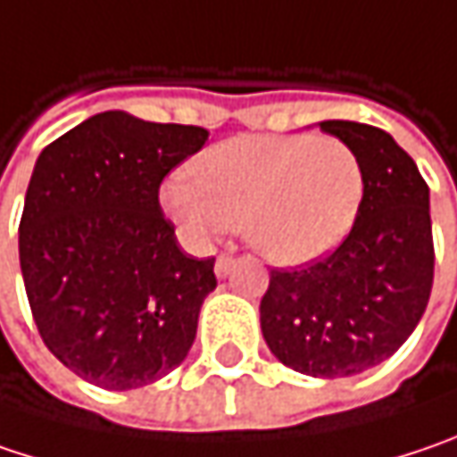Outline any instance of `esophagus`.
Segmentation results:
<instances>
[{
    "label": "esophagus",
    "mask_w": 457,
    "mask_h": 457,
    "mask_svg": "<svg viewBox=\"0 0 457 457\" xmlns=\"http://www.w3.org/2000/svg\"><path fill=\"white\" fill-rule=\"evenodd\" d=\"M229 269H232V255L222 253L217 258V263H214V274H217L220 279H225L229 274Z\"/></svg>",
    "instance_id": "obj_1"
}]
</instances>
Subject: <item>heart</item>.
Returning a JSON list of instances; mask_svg holds the SVG:
<instances>
[{
    "mask_svg": "<svg viewBox=\"0 0 457 457\" xmlns=\"http://www.w3.org/2000/svg\"><path fill=\"white\" fill-rule=\"evenodd\" d=\"M364 196L360 154L338 137H235L206 149L194 175L175 173L160 204L178 229L206 243L243 228L277 266L331 253L352 229Z\"/></svg>",
    "mask_w": 457,
    "mask_h": 457,
    "instance_id": "obj_1",
    "label": "heart"
}]
</instances>
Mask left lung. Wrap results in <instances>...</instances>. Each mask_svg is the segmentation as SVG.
Wrapping results in <instances>:
<instances>
[{"label":"left lung","instance_id":"left-lung-1","mask_svg":"<svg viewBox=\"0 0 457 457\" xmlns=\"http://www.w3.org/2000/svg\"><path fill=\"white\" fill-rule=\"evenodd\" d=\"M360 154L364 196L334 253L305 269H274L261 300L271 354L312 378H349L388 360L411 336L435 277L429 188L383 129L320 121Z\"/></svg>","mask_w":457,"mask_h":457}]
</instances>
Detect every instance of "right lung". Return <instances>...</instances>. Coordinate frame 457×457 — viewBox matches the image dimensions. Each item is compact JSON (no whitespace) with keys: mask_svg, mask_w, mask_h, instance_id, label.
Here are the masks:
<instances>
[{"mask_svg":"<svg viewBox=\"0 0 457 457\" xmlns=\"http://www.w3.org/2000/svg\"><path fill=\"white\" fill-rule=\"evenodd\" d=\"M206 139L202 126L105 111L36 160L20 220L28 303L51 354L97 388L165 378L196 338L214 258L180 251L157 194Z\"/></svg>","mask_w":457,"mask_h":457,"instance_id":"1","label":"right lung"}]
</instances>
